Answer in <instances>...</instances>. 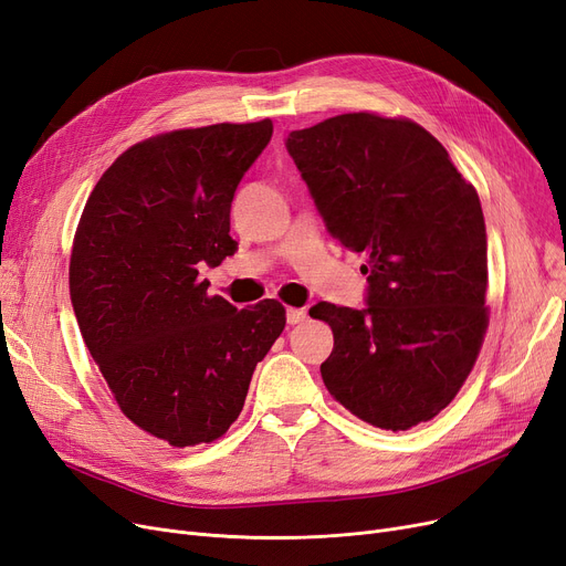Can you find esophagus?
<instances>
[{"instance_id": "esophagus-1", "label": "esophagus", "mask_w": 566, "mask_h": 566, "mask_svg": "<svg viewBox=\"0 0 566 566\" xmlns=\"http://www.w3.org/2000/svg\"><path fill=\"white\" fill-rule=\"evenodd\" d=\"M307 319V312L303 307H289L286 310V322L294 326V324H301Z\"/></svg>"}]
</instances>
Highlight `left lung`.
<instances>
[{"label": "left lung", "mask_w": 566, "mask_h": 566, "mask_svg": "<svg viewBox=\"0 0 566 566\" xmlns=\"http://www.w3.org/2000/svg\"><path fill=\"white\" fill-rule=\"evenodd\" d=\"M319 214L364 251L366 307L317 303L322 380L359 420L406 431L462 389L488 328V233L475 188L422 125L340 114L286 137Z\"/></svg>", "instance_id": "obj_1"}]
</instances>
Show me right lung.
<instances>
[{
	"label": "right lung",
	"mask_w": 566,
	"mask_h": 566,
	"mask_svg": "<svg viewBox=\"0 0 566 566\" xmlns=\"http://www.w3.org/2000/svg\"><path fill=\"white\" fill-rule=\"evenodd\" d=\"M270 137L263 118L144 139L99 177L76 228L70 296L83 343L123 415L175 448L228 431L286 324L282 303L238 310L200 280L238 247L230 202Z\"/></svg>",
	"instance_id": "1"
}]
</instances>
